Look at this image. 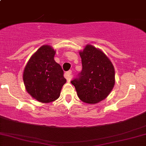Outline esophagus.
<instances>
[{"mask_svg": "<svg viewBox=\"0 0 146 146\" xmlns=\"http://www.w3.org/2000/svg\"><path fill=\"white\" fill-rule=\"evenodd\" d=\"M71 73H72V71L71 70H69L68 71H66L64 73V77L67 80V81L69 82L70 80H71Z\"/></svg>", "mask_w": 146, "mask_h": 146, "instance_id": "34e87169", "label": "esophagus"}]
</instances>
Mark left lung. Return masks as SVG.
<instances>
[{"mask_svg":"<svg viewBox=\"0 0 146 146\" xmlns=\"http://www.w3.org/2000/svg\"><path fill=\"white\" fill-rule=\"evenodd\" d=\"M82 70L71 81L79 98L87 104H96L109 95L115 85L113 64L101 50L87 45L80 52Z\"/></svg>","mask_w":146,"mask_h":146,"instance_id":"obj_1","label":"left lung"}]
</instances>
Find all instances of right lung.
Wrapping results in <instances>:
<instances>
[{
  "label": "right lung",
  "instance_id": "add662e5",
  "mask_svg": "<svg viewBox=\"0 0 146 146\" xmlns=\"http://www.w3.org/2000/svg\"><path fill=\"white\" fill-rule=\"evenodd\" d=\"M55 53L50 46H42L31 57L23 73L27 91L42 103L56 100L66 82L61 66L54 60Z\"/></svg>",
  "mask_w": 146,
  "mask_h": 146
}]
</instances>
